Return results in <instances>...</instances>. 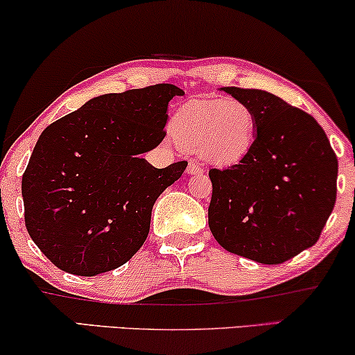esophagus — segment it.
<instances>
[{
  "label": "esophagus",
  "mask_w": 355,
  "mask_h": 355,
  "mask_svg": "<svg viewBox=\"0 0 355 355\" xmlns=\"http://www.w3.org/2000/svg\"><path fill=\"white\" fill-rule=\"evenodd\" d=\"M204 171V168H202L200 163H197V161H191L187 166V174H191V176H196V174H200Z\"/></svg>",
  "instance_id": "1"
}]
</instances>
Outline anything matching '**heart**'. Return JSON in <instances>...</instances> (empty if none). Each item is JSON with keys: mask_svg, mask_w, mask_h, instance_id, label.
<instances>
[{"mask_svg": "<svg viewBox=\"0 0 355 355\" xmlns=\"http://www.w3.org/2000/svg\"><path fill=\"white\" fill-rule=\"evenodd\" d=\"M173 133L187 150L217 164L238 163L254 144L256 116L238 99L192 101L173 119Z\"/></svg>", "mask_w": 355, "mask_h": 355, "instance_id": "heart-1", "label": "heart"}]
</instances>
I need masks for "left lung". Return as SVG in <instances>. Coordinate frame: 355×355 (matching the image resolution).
<instances>
[{
	"label": "left lung",
	"mask_w": 355,
	"mask_h": 355,
	"mask_svg": "<svg viewBox=\"0 0 355 355\" xmlns=\"http://www.w3.org/2000/svg\"><path fill=\"white\" fill-rule=\"evenodd\" d=\"M256 116L251 150L211 168L209 227L218 245L261 264H282L320 239L336 204L338 158L305 110L261 89L222 87Z\"/></svg>",
	"instance_id": "1"
}]
</instances>
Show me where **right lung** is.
Listing matches in <instances>:
<instances>
[{
	"label": "right lung",
	"mask_w": 355,
	"mask_h": 355,
	"mask_svg": "<svg viewBox=\"0 0 355 355\" xmlns=\"http://www.w3.org/2000/svg\"><path fill=\"white\" fill-rule=\"evenodd\" d=\"M182 94L161 83L99 96L39 137L22 174L24 220L58 269L93 277L144 245L156 199L187 161L158 169L140 155L161 144L168 103Z\"/></svg>",
	"instance_id": "obj_1"
}]
</instances>
